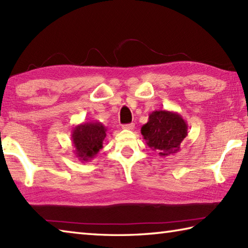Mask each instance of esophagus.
<instances>
[{"label": "esophagus", "instance_id": "1", "mask_svg": "<svg viewBox=\"0 0 248 248\" xmlns=\"http://www.w3.org/2000/svg\"><path fill=\"white\" fill-rule=\"evenodd\" d=\"M123 128L124 130H133L134 129V124H124Z\"/></svg>", "mask_w": 248, "mask_h": 248}]
</instances>
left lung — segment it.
<instances>
[{
  "label": "left lung",
  "instance_id": "1",
  "mask_svg": "<svg viewBox=\"0 0 248 248\" xmlns=\"http://www.w3.org/2000/svg\"><path fill=\"white\" fill-rule=\"evenodd\" d=\"M141 133L148 147L158 152L159 156L167 157L181 150L180 145L187 136V124L177 111L154 110Z\"/></svg>",
  "mask_w": 248,
  "mask_h": 248
}]
</instances>
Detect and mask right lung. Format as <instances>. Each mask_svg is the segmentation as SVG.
<instances>
[{
	"instance_id": "obj_1",
	"label": "right lung",
	"mask_w": 248,
	"mask_h": 248,
	"mask_svg": "<svg viewBox=\"0 0 248 248\" xmlns=\"http://www.w3.org/2000/svg\"><path fill=\"white\" fill-rule=\"evenodd\" d=\"M107 128L100 121H87L77 124L71 131V143L76 157L81 161H89L103 148Z\"/></svg>"
}]
</instances>
